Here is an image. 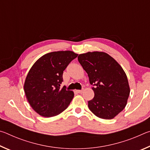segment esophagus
Segmentation results:
<instances>
[{
	"label": "esophagus",
	"mask_w": 150,
	"mask_h": 150,
	"mask_svg": "<svg viewBox=\"0 0 150 150\" xmlns=\"http://www.w3.org/2000/svg\"><path fill=\"white\" fill-rule=\"evenodd\" d=\"M83 91V89L82 90H76V92H77V93H82Z\"/></svg>",
	"instance_id": "esophagus-1"
}]
</instances>
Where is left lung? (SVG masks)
<instances>
[{
    "label": "left lung",
    "instance_id": "8db88e82",
    "mask_svg": "<svg viewBox=\"0 0 150 150\" xmlns=\"http://www.w3.org/2000/svg\"><path fill=\"white\" fill-rule=\"evenodd\" d=\"M78 61L95 87V96L88 101L90 110L98 118L112 119L127 104L130 87L122 67L110 55L102 52L79 54Z\"/></svg>",
    "mask_w": 150,
    "mask_h": 150
}]
</instances>
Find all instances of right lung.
I'll return each instance as SVG.
<instances>
[{
  "instance_id": "1",
  "label": "right lung",
  "mask_w": 150,
  "mask_h": 150,
  "mask_svg": "<svg viewBox=\"0 0 150 150\" xmlns=\"http://www.w3.org/2000/svg\"><path fill=\"white\" fill-rule=\"evenodd\" d=\"M78 54L71 51L48 53L39 58L26 76L24 89L28 101L34 111L44 117H52L64 111L72 100L74 93L60 87L63 73Z\"/></svg>"
}]
</instances>
